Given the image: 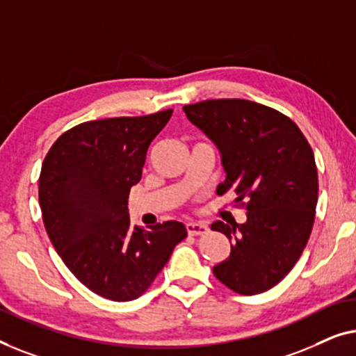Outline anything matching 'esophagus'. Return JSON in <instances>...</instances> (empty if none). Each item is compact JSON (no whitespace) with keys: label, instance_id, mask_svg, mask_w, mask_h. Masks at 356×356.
Here are the masks:
<instances>
[{"label":"esophagus","instance_id":"1","mask_svg":"<svg viewBox=\"0 0 356 356\" xmlns=\"http://www.w3.org/2000/svg\"><path fill=\"white\" fill-rule=\"evenodd\" d=\"M187 232L190 235H204L208 232V226L203 222H187Z\"/></svg>","mask_w":356,"mask_h":356}]
</instances>
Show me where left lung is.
Returning a JSON list of instances; mask_svg holds the SVG:
<instances>
[{
  "label": "left lung",
  "mask_w": 356,
  "mask_h": 356,
  "mask_svg": "<svg viewBox=\"0 0 356 356\" xmlns=\"http://www.w3.org/2000/svg\"><path fill=\"white\" fill-rule=\"evenodd\" d=\"M184 113L221 154L226 180L216 192L234 190L235 202L247 200L243 224H211L232 242L214 276L237 293L266 292L295 266L312 234L318 203L313 149L292 119L248 99H207Z\"/></svg>",
  "instance_id": "1"
}]
</instances>
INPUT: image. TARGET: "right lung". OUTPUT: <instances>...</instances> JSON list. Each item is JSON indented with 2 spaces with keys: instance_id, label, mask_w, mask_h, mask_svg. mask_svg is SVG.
Returning a JSON list of instances; mask_svg holds the SVG:
<instances>
[{
  "instance_id": "1",
  "label": "right lung",
  "mask_w": 356,
  "mask_h": 356,
  "mask_svg": "<svg viewBox=\"0 0 356 356\" xmlns=\"http://www.w3.org/2000/svg\"><path fill=\"white\" fill-rule=\"evenodd\" d=\"M172 109L79 124L44 158L38 200L48 237L85 287L114 302L147 290L187 237L182 222L132 226L127 198Z\"/></svg>"
}]
</instances>
